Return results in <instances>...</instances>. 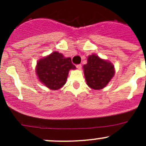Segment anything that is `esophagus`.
<instances>
[{
  "label": "esophagus",
  "instance_id": "34e87169",
  "mask_svg": "<svg viewBox=\"0 0 146 146\" xmlns=\"http://www.w3.org/2000/svg\"><path fill=\"white\" fill-rule=\"evenodd\" d=\"M76 67H77V68L78 69V70H81V68H82V66H81V64L76 65Z\"/></svg>",
  "mask_w": 146,
  "mask_h": 146
}]
</instances>
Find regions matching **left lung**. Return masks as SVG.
<instances>
[{
    "instance_id": "8db88e82",
    "label": "left lung",
    "mask_w": 146,
    "mask_h": 146,
    "mask_svg": "<svg viewBox=\"0 0 146 146\" xmlns=\"http://www.w3.org/2000/svg\"><path fill=\"white\" fill-rule=\"evenodd\" d=\"M87 85L94 90L104 88L114 76V66L111 62L92 54L88 56V63L83 66Z\"/></svg>"
}]
</instances>
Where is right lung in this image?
Returning a JSON list of instances; mask_svg holds the SVG:
<instances>
[{"label": "right lung", "instance_id": "add662e5", "mask_svg": "<svg viewBox=\"0 0 146 146\" xmlns=\"http://www.w3.org/2000/svg\"><path fill=\"white\" fill-rule=\"evenodd\" d=\"M71 58H64L62 54L54 51L38 61L36 73L39 81L49 89L56 90L66 83L70 69H76Z\"/></svg>", "mask_w": 146, "mask_h": 146}]
</instances>
